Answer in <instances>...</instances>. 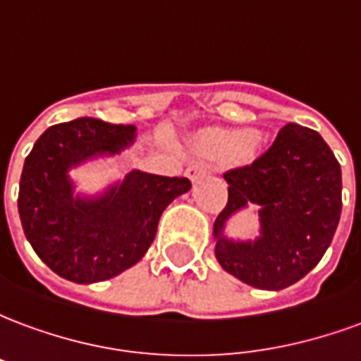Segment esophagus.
I'll return each instance as SVG.
<instances>
[{
    "label": "esophagus",
    "instance_id": "1",
    "mask_svg": "<svg viewBox=\"0 0 361 361\" xmlns=\"http://www.w3.org/2000/svg\"><path fill=\"white\" fill-rule=\"evenodd\" d=\"M185 176H188L189 180L195 183V181H199L201 178H204V176H207V168H204L203 164H191L188 170H185Z\"/></svg>",
    "mask_w": 361,
    "mask_h": 361
}]
</instances>
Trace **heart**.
<instances>
[{
    "mask_svg": "<svg viewBox=\"0 0 361 361\" xmlns=\"http://www.w3.org/2000/svg\"><path fill=\"white\" fill-rule=\"evenodd\" d=\"M207 149L220 158H243L253 152L257 147L259 133L255 129H232V131H216L207 137Z\"/></svg>",
    "mask_w": 361,
    "mask_h": 361,
    "instance_id": "b5f03b06",
    "label": "heart"
}]
</instances>
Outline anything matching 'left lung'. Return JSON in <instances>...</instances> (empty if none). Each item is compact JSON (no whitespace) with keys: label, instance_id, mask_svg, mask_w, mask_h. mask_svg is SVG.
Instances as JSON below:
<instances>
[{"label":"left lung","instance_id":"1","mask_svg":"<svg viewBox=\"0 0 361 361\" xmlns=\"http://www.w3.org/2000/svg\"><path fill=\"white\" fill-rule=\"evenodd\" d=\"M228 203L212 226L220 267L259 290H284L325 255L342 211V172L333 150L310 127L288 123L263 157L224 173ZM256 209L255 238L228 236L235 214Z\"/></svg>","mask_w":361,"mask_h":361}]
</instances>
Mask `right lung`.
Instances as JSON below:
<instances>
[{
  "instance_id": "add662e5",
  "label": "right lung",
  "mask_w": 361,
  "mask_h": 361,
  "mask_svg": "<svg viewBox=\"0 0 361 361\" xmlns=\"http://www.w3.org/2000/svg\"><path fill=\"white\" fill-rule=\"evenodd\" d=\"M135 126L77 118L48 127L25 160L19 216L36 255L61 279L92 284L137 265L157 235L158 220L188 178L131 170L102 191L77 189L71 170L129 149Z\"/></svg>"
}]
</instances>
